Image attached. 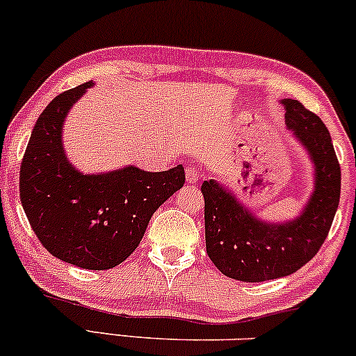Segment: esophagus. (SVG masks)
<instances>
[{
    "mask_svg": "<svg viewBox=\"0 0 356 356\" xmlns=\"http://www.w3.org/2000/svg\"><path fill=\"white\" fill-rule=\"evenodd\" d=\"M186 175H187V184H197L200 179V169L197 165H188L186 169Z\"/></svg>",
    "mask_w": 356,
    "mask_h": 356,
    "instance_id": "1",
    "label": "esophagus"
}]
</instances>
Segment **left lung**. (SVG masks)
<instances>
[{
    "instance_id": "8db88e82",
    "label": "left lung",
    "mask_w": 356,
    "mask_h": 356,
    "mask_svg": "<svg viewBox=\"0 0 356 356\" xmlns=\"http://www.w3.org/2000/svg\"><path fill=\"white\" fill-rule=\"evenodd\" d=\"M282 105L287 128L307 149L316 175L312 195L298 218L263 222L215 179L202 184L207 253L236 281L263 282L298 271L321 250L339 209L341 174L330 133L300 102L284 98Z\"/></svg>"
}]
</instances>
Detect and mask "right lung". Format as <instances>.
<instances>
[{"label":"right lung","instance_id":"1","mask_svg":"<svg viewBox=\"0 0 356 356\" xmlns=\"http://www.w3.org/2000/svg\"><path fill=\"white\" fill-rule=\"evenodd\" d=\"M93 82L67 90L35 121L21 163L19 197L31 228L56 258L83 269L118 266L138 248L152 213L186 182L181 164L163 172L134 165L105 174L72 168L62 124Z\"/></svg>","mask_w":356,"mask_h":356}]
</instances>
